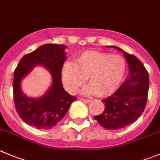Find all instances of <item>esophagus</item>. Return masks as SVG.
<instances>
[{
  "instance_id": "esophagus-1",
  "label": "esophagus",
  "mask_w": 160,
  "mask_h": 160,
  "mask_svg": "<svg viewBox=\"0 0 160 160\" xmlns=\"http://www.w3.org/2000/svg\"><path fill=\"white\" fill-rule=\"evenodd\" d=\"M80 100L83 101V102H86V103H89V102H91V100H90V99H86V98H80Z\"/></svg>"
}]
</instances>
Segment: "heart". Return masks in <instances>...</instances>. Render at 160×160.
Wrapping results in <instances>:
<instances>
[{"mask_svg": "<svg viewBox=\"0 0 160 160\" xmlns=\"http://www.w3.org/2000/svg\"><path fill=\"white\" fill-rule=\"evenodd\" d=\"M125 69L126 62L120 55L88 51L79 55L75 62L65 63L62 77L65 88L70 93L77 92L88 78L89 86L84 90L85 94L103 97L116 91Z\"/></svg>", "mask_w": 160, "mask_h": 160, "instance_id": "heart-1", "label": "heart"}]
</instances>
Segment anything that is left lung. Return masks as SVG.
<instances>
[{
	"mask_svg": "<svg viewBox=\"0 0 160 160\" xmlns=\"http://www.w3.org/2000/svg\"><path fill=\"white\" fill-rule=\"evenodd\" d=\"M123 52L129 66V75L120 88L110 97L103 99L105 110L94 119L108 130H118L134 123L145 108L149 77L142 62L134 55Z\"/></svg>",
	"mask_w": 160,
	"mask_h": 160,
	"instance_id": "obj_1",
	"label": "left lung"
}]
</instances>
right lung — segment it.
<instances>
[{
  "label": "right lung",
  "mask_w": 160,
  "mask_h": 160,
  "mask_svg": "<svg viewBox=\"0 0 160 160\" xmlns=\"http://www.w3.org/2000/svg\"><path fill=\"white\" fill-rule=\"evenodd\" d=\"M62 44H46L24 55L14 71L13 97L19 117L37 129L48 130L57 125L66 116L72 102L77 98L68 94L62 82V69L66 60ZM47 68L52 75V85L40 99L26 96L21 91L20 82L36 65Z\"/></svg>",
  "instance_id": "right-lung-1"
}]
</instances>
